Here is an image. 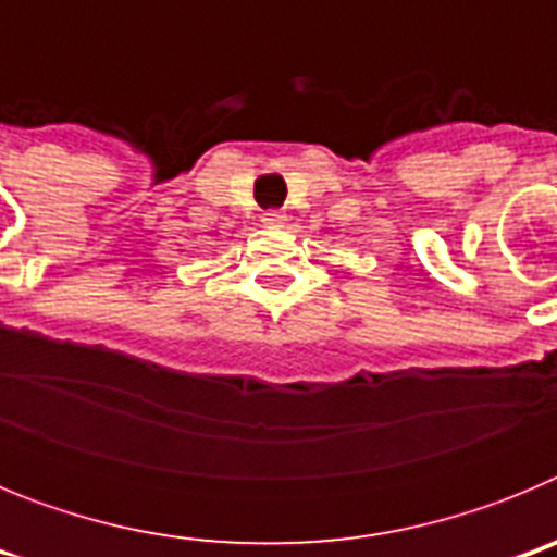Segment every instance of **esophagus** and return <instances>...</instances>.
Here are the masks:
<instances>
[{"instance_id": "esophagus-1", "label": "esophagus", "mask_w": 557, "mask_h": 557, "mask_svg": "<svg viewBox=\"0 0 557 557\" xmlns=\"http://www.w3.org/2000/svg\"><path fill=\"white\" fill-rule=\"evenodd\" d=\"M284 220H287V214H282V211H268L262 218V223L268 225V228H282Z\"/></svg>"}]
</instances>
